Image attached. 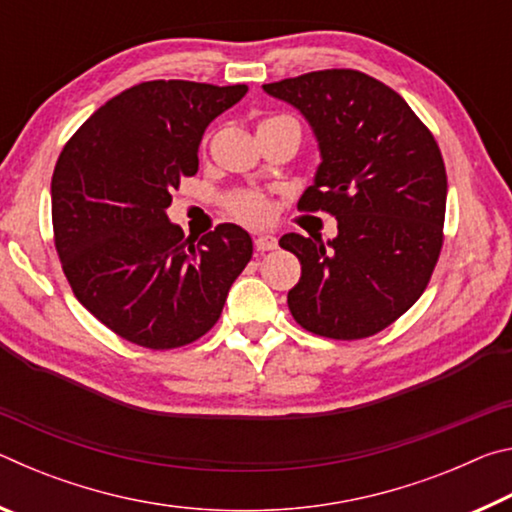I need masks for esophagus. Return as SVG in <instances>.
I'll list each match as a JSON object with an SVG mask.
<instances>
[{"mask_svg":"<svg viewBox=\"0 0 512 512\" xmlns=\"http://www.w3.org/2000/svg\"><path fill=\"white\" fill-rule=\"evenodd\" d=\"M255 248L259 253H266V250H275L277 248V239L271 232H264V235H257L255 237Z\"/></svg>","mask_w":512,"mask_h":512,"instance_id":"34e87169","label":"esophagus"}]
</instances>
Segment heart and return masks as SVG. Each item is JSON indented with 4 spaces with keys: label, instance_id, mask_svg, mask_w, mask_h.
Listing matches in <instances>:
<instances>
[{
    "label": "heart",
    "instance_id": "obj_1",
    "mask_svg": "<svg viewBox=\"0 0 512 512\" xmlns=\"http://www.w3.org/2000/svg\"><path fill=\"white\" fill-rule=\"evenodd\" d=\"M275 119V117H271ZM232 212L246 223H262L266 219V201L259 194H239L232 198Z\"/></svg>",
    "mask_w": 512,
    "mask_h": 512
}]
</instances>
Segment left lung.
Here are the masks:
<instances>
[{
  "instance_id": "left-lung-1",
  "label": "left lung",
  "mask_w": 512,
  "mask_h": 512,
  "mask_svg": "<svg viewBox=\"0 0 512 512\" xmlns=\"http://www.w3.org/2000/svg\"><path fill=\"white\" fill-rule=\"evenodd\" d=\"M307 119L320 151L302 210L336 216L339 235L289 232L300 259L287 302L296 323L327 339L381 332L427 289L443 248L447 173L429 128L400 94L354 69L262 85Z\"/></svg>"
}]
</instances>
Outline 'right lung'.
Returning a JSON list of instances; mask_svg holds the SVG:
<instances>
[{
	"label": "right lung",
	"instance_id": "obj_1",
	"mask_svg": "<svg viewBox=\"0 0 512 512\" xmlns=\"http://www.w3.org/2000/svg\"><path fill=\"white\" fill-rule=\"evenodd\" d=\"M246 85L146 81L101 106L51 178L54 239L81 305L121 339L171 350L219 320L253 239L221 223L198 241L171 223V189L198 171L205 128Z\"/></svg>",
	"mask_w": 512,
	"mask_h": 512
}]
</instances>
